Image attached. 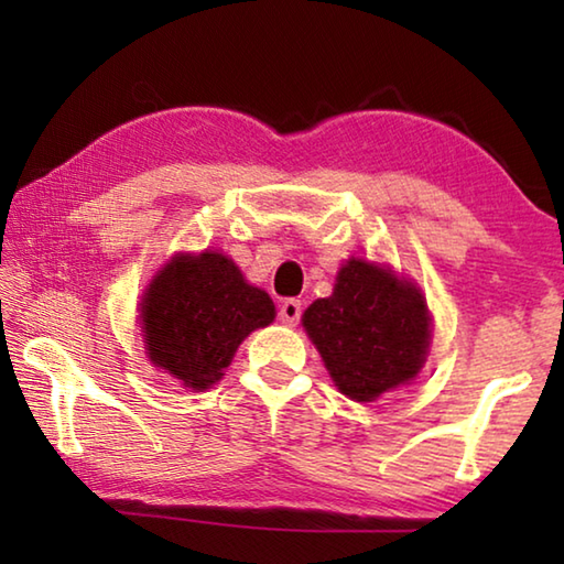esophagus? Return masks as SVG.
I'll list each match as a JSON object with an SVG mask.
<instances>
[{"instance_id":"1","label":"esophagus","mask_w":564,"mask_h":564,"mask_svg":"<svg viewBox=\"0 0 564 564\" xmlns=\"http://www.w3.org/2000/svg\"><path fill=\"white\" fill-rule=\"evenodd\" d=\"M301 313H303V303L301 301H295V299H289V301H283L281 303V308H279V316H281V321L285 323V326H299V321H301Z\"/></svg>"}]
</instances>
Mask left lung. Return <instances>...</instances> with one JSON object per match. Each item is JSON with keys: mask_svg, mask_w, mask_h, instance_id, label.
I'll return each mask as SVG.
<instances>
[{"mask_svg": "<svg viewBox=\"0 0 564 564\" xmlns=\"http://www.w3.org/2000/svg\"><path fill=\"white\" fill-rule=\"evenodd\" d=\"M303 326L340 393L358 403L413 380L431 346V316L415 285L356 259L340 269L333 295L303 313Z\"/></svg>", "mask_w": 564, "mask_h": 564, "instance_id": "1", "label": "left lung"}]
</instances>
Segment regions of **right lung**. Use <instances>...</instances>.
Wrapping results in <instances>:
<instances>
[{
    "label": "right lung",
    "mask_w": 564,
    "mask_h": 564,
    "mask_svg": "<svg viewBox=\"0 0 564 564\" xmlns=\"http://www.w3.org/2000/svg\"><path fill=\"white\" fill-rule=\"evenodd\" d=\"M273 316L269 293L216 251L171 259L141 301L151 362L194 390L221 380L241 340Z\"/></svg>",
    "instance_id": "add662e5"
}]
</instances>
